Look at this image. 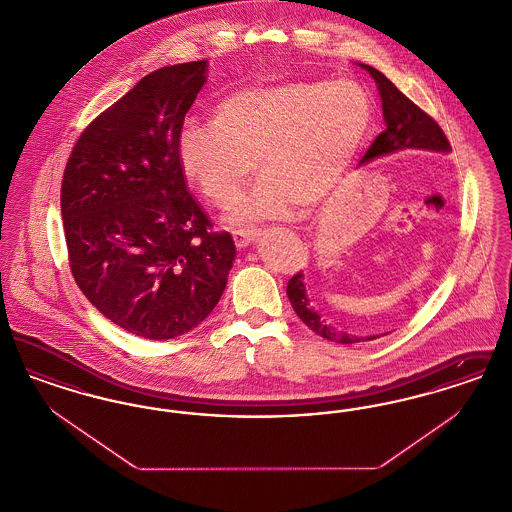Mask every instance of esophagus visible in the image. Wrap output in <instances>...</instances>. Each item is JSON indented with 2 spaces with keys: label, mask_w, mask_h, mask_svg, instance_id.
I'll list each match as a JSON object with an SVG mask.
<instances>
[{
  "label": "esophagus",
  "mask_w": 512,
  "mask_h": 512,
  "mask_svg": "<svg viewBox=\"0 0 512 512\" xmlns=\"http://www.w3.org/2000/svg\"><path fill=\"white\" fill-rule=\"evenodd\" d=\"M255 236H257V228H238V230L232 232L234 244L238 245V247H245V245L251 244Z\"/></svg>",
  "instance_id": "34e87169"
}]
</instances>
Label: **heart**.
Segmentation results:
<instances>
[{
    "instance_id": "obj_1",
    "label": "heart",
    "mask_w": 512,
    "mask_h": 512,
    "mask_svg": "<svg viewBox=\"0 0 512 512\" xmlns=\"http://www.w3.org/2000/svg\"><path fill=\"white\" fill-rule=\"evenodd\" d=\"M370 126V101L349 80H284L232 92L213 126L188 122L178 159L197 190L230 207L255 171L261 176L234 209V222L288 219L330 194Z\"/></svg>"
}]
</instances>
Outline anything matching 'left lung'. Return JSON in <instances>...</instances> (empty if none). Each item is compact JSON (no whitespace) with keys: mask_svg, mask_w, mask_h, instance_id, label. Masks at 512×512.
Masks as SVG:
<instances>
[{"mask_svg":"<svg viewBox=\"0 0 512 512\" xmlns=\"http://www.w3.org/2000/svg\"><path fill=\"white\" fill-rule=\"evenodd\" d=\"M361 67L368 71L378 84L384 119H386V130L376 136V140L372 142V146L368 147L361 163L388 155L393 151H405V149H430V151H441V153L451 151V144L445 138L438 122L434 121L428 113H424L403 92H399L395 88V84L380 71H376L370 65H361ZM286 293L290 297V303H292L297 317L301 318L320 338L336 341V343H357V341L363 340V338L351 336L347 332L336 330L334 326H330L324 318L318 315L317 309L311 305L307 292H305L301 272L293 274L290 278ZM368 340H372V338H368Z\"/></svg>","mask_w":512,"mask_h":512,"instance_id":"obj_1","label":"left lung"}]
</instances>
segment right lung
Returning <instances> with one entry per match:
<instances>
[{
  "mask_svg": "<svg viewBox=\"0 0 512 512\" xmlns=\"http://www.w3.org/2000/svg\"><path fill=\"white\" fill-rule=\"evenodd\" d=\"M205 71L207 61H192L144 76L84 128L63 172L74 282L103 317L147 340H172L209 317L236 257L178 159Z\"/></svg>",
  "mask_w": 512,
  "mask_h": 512,
  "instance_id": "obj_1",
  "label": "right lung"
}]
</instances>
